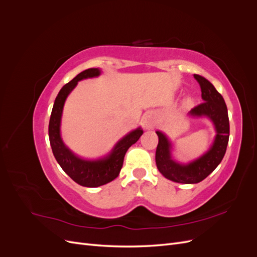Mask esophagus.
<instances>
[{"label": "esophagus", "mask_w": 257, "mask_h": 257, "mask_svg": "<svg viewBox=\"0 0 257 257\" xmlns=\"http://www.w3.org/2000/svg\"><path fill=\"white\" fill-rule=\"evenodd\" d=\"M155 123V118L154 114L151 112H148L145 114V116L143 118V124L146 128H151L154 126Z\"/></svg>", "instance_id": "esophagus-1"}]
</instances>
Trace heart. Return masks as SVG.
I'll list each match as a JSON object with an SVG mask.
<instances>
[{"label": "heart", "mask_w": 257, "mask_h": 257, "mask_svg": "<svg viewBox=\"0 0 257 257\" xmlns=\"http://www.w3.org/2000/svg\"><path fill=\"white\" fill-rule=\"evenodd\" d=\"M189 102H190V100H189Z\"/></svg>", "instance_id": "obj_1"}]
</instances>
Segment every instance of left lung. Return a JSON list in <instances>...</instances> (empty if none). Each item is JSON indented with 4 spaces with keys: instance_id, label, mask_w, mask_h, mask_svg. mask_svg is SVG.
<instances>
[{
    "instance_id": "obj_1",
    "label": "left lung",
    "mask_w": 257,
    "mask_h": 257,
    "mask_svg": "<svg viewBox=\"0 0 257 257\" xmlns=\"http://www.w3.org/2000/svg\"><path fill=\"white\" fill-rule=\"evenodd\" d=\"M201 89L204 102L190 111L193 116H208L214 124L216 136L214 143L204 155L189 164H179L170 155V143L167 137L158 131L159 144L155 152V162L160 173L174 182L193 184L203 181L220 164L226 152L229 138V120L227 107L223 96L213 84L203 76L194 75Z\"/></svg>"
}]
</instances>
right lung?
I'll use <instances>...</instances> for the list:
<instances>
[{
    "instance_id": "add662e5",
    "label": "right lung",
    "mask_w": 257,
    "mask_h": 257,
    "mask_svg": "<svg viewBox=\"0 0 257 257\" xmlns=\"http://www.w3.org/2000/svg\"><path fill=\"white\" fill-rule=\"evenodd\" d=\"M99 74L100 71L98 68L85 69L60 90L56 100H54L48 128L51 149L59 165L76 183L87 186V188H96V186L104 185L114 180L120 174L124 155L127 149L132 145H134L144 133L141 127L132 131L131 133L116 143L107 157L97 160L79 158L64 145L60 135V125L65 99L78 81L97 77Z\"/></svg>"
}]
</instances>
